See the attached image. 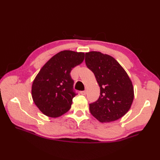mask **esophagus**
Returning <instances> with one entry per match:
<instances>
[{"instance_id": "esophagus-1", "label": "esophagus", "mask_w": 160, "mask_h": 160, "mask_svg": "<svg viewBox=\"0 0 160 160\" xmlns=\"http://www.w3.org/2000/svg\"><path fill=\"white\" fill-rule=\"evenodd\" d=\"M80 93H81V95H82V96H85V95L87 94V91H81Z\"/></svg>"}]
</instances>
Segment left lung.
Returning a JSON list of instances; mask_svg holds the SVG:
<instances>
[{
    "label": "left lung",
    "mask_w": 160,
    "mask_h": 160,
    "mask_svg": "<svg viewBox=\"0 0 160 160\" xmlns=\"http://www.w3.org/2000/svg\"><path fill=\"white\" fill-rule=\"evenodd\" d=\"M85 62L100 89L98 100L89 104L91 115L102 123L123 117L134 98L132 81L124 68L114 58L100 52L86 53Z\"/></svg>",
    "instance_id": "left-lung-1"
}]
</instances>
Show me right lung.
Returning <instances> with one entry per match:
<instances>
[{
    "label": "right lung",
    "mask_w": 160,
    "mask_h": 160,
    "mask_svg": "<svg viewBox=\"0 0 160 160\" xmlns=\"http://www.w3.org/2000/svg\"><path fill=\"white\" fill-rule=\"evenodd\" d=\"M84 59L83 52L64 50L51 58L41 68L33 81L32 96L44 115L58 118L70 109L76 95L70 73Z\"/></svg>",
    "instance_id": "obj_1"
}]
</instances>
